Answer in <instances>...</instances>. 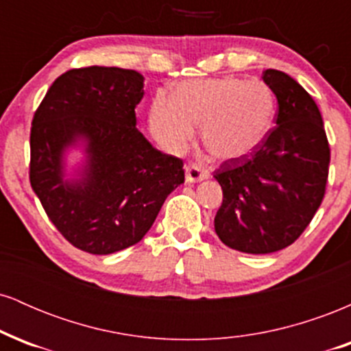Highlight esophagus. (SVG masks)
<instances>
[{
    "label": "esophagus",
    "instance_id": "esophagus-1",
    "mask_svg": "<svg viewBox=\"0 0 351 351\" xmlns=\"http://www.w3.org/2000/svg\"><path fill=\"white\" fill-rule=\"evenodd\" d=\"M209 176V171L201 163H188L186 165V181L188 183H196V181L206 180Z\"/></svg>",
    "mask_w": 351,
    "mask_h": 351
}]
</instances>
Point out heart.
Masks as SVG:
<instances>
[{
	"instance_id": "obj_1",
	"label": "heart",
	"mask_w": 351,
	"mask_h": 351,
	"mask_svg": "<svg viewBox=\"0 0 351 351\" xmlns=\"http://www.w3.org/2000/svg\"><path fill=\"white\" fill-rule=\"evenodd\" d=\"M276 99L264 82L232 75L181 82L175 95L158 92L150 107V130L165 150L188 147L201 125L204 147L217 160L251 153L271 130Z\"/></svg>"
}]
</instances>
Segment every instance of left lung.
<instances>
[{
	"mask_svg": "<svg viewBox=\"0 0 351 351\" xmlns=\"http://www.w3.org/2000/svg\"><path fill=\"white\" fill-rule=\"evenodd\" d=\"M276 123L247 155L215 171L223 203L215 231L228 247L271 254L299 239L325 196L330 145L312 95L285 72L267 69Z\"/></svg>",
	"mask_w": 351,
	"mask_h": 351,
	"instance_id": "obj_1",
	"label": "left lung"
}]
</instances>
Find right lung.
<instances>
[{"label": "right lung", "mask_w": 351, "mask_h": 351, "mask_svg": "<svg viewBox=\"0 0 351 351\" xmlns=\"http://www.w3.org/2000/svg\"><path fill=\"white\" fill-rule=\"evenodd\" d=\"M143 80L120 67L71 69L34 112L31 188L56 229L80 251L106 256L142 241L184 181L183 160L153 148L135 127ZM79 136L88 140L86 178L67 184L60 156Z\"/></svg>", "instance_id": "1"}]
</instances>
